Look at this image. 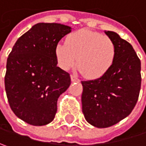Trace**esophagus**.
<instances>
[{
  "mask_svg": "<svg viewBox=\"0 0 146 146\" xmlns=\"http://www.w3.org/2000/svg\"><path fill=\"white\" fill-rule=\"evenodd\" d=\"M71 80H72V82H78L79 81V79L77 77H75L74 75H71Z\"/></svg>",
  "mask_w": 146,
  "mask_h": 146,
  "instance_id": "obj_1",
  "label": "esophagus"
}]
</instances>
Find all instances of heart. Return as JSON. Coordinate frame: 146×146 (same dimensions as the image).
<instances>
[{
	"label": "heart",
	"instance_id": "heart-1",
	"mask_svg": "<svg viewBox=\"0 0 146 146\" xmlns=\"http://www.w3.org/2000/svg\"><path fill=\"white\" fill-rule=\"evenodd\" d=\"M59 67L69 70L76 62L78 70L88 79H97L108 73L116 54V46L110 36L88 29L69 34L66 42L56 46Z\"/></svg>",
	"mask_w": 146,
	"mask_h": 146
}]
</instances>
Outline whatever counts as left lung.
I'll return each mask as SVG.
<instances>
[{
  "label": "left lung",
  "instance_id": "8db88e82",
  "mask_svg": "<svg viewBox=\"0 0 146 146\" xmlns=\"http://www.w3.org/2000/svg\"><path fill=\"white\" fill-rule=\"evenodd\" d=\"M116 46V54L108 73L95 80L82 81V109L92 125L107 128L132 112L141 86L140 60L129 42L113 32H105Z\"/></svg>",
  "mask_w": 146,
  "mask_h": 146
}]
</instances>
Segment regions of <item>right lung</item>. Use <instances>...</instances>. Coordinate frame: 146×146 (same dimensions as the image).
Listing matches in <instances>:
<instances>
[{
	"instance_id": "obj_1",
	"label": "right lung",
	"mask_w": 146,
	"mask_h": 146,
	"mask_svg": "<svg viewBox=\"0 0 146 146\" xmlns=\"http://www.w3.org/2000/svg\"><path fill=\"white\" fill-rule=\"evenodd\" d=\"M71 32L58 23H37L16 42L7 62L5 88L10 107L32 125H45L57 113V102L71 84L57 67L56 46Z\"/></svg>"
}]
</instances>
